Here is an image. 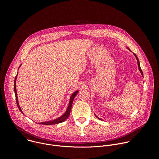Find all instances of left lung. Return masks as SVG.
Instances as JSON below:
<instances>
[{
    "mask_svg": "<svg viewBox=\"0 0 159 159\" xmlns=\"http://www.w3.org/2000/svg\"><path fill=\"white\" fill-rule=\"evenodd\" d=\"M128 50H129V48H128ZM134 56H135V57H136V58H137V62H138V66H139V70H140V72H141V74H142V75H143V72H142V69H141V68H140V62H139V58H138V57H137V55H135V54H134ZM95 116H96V117H97V118H98V119H99V120H101V119H100V118H98V116H96V115H95Z\"/></svg>",
    "mask_w": 159,
    "mask_h": 159,
    "instance_id": "obj_1",
    "label": "left lung"
}]
</instances>
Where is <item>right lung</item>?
Returning <instances> with one entry per match:
<instances>
[{"instance_id": "add662e5", "label": "right lung", "mask_w": 159, "mask_h": 159, "mask_svg": "<svg viewBox=\"0 0 159 159\" xmlns=\"http://www.w3.org/2000/svg\"><path fill=\"white\" fill-rule=\"evenodd\" d=\"M20 66V65L19 66V67ZM17 75L15 77V80H14V93H15V96H16V102H17V107L19 108V109L20 111V112L23 114V112H22L20 106H19V102H18V99H17V91H16V79H17ZM79 92V90H77V91H75L71 96L70 98V102H69V106H68V108L66 111V112H65V114L61 116H60V118L55 120H53V121H47V122H42V123H39L41 125H55V124H58V123H62L64 121H65L69 117V115H70V111H71V108H72V103H73V101L75 97V96Z\"/></svg>"}]
</instances>
